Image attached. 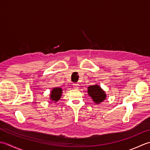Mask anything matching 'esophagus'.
<instances>
[{"label": "esophagus", "mask_w": 150, "mask_h": 150, "mask_svg": "<svg viewBox=\"0 0 150 150\" xmlns=\"http://www.w3.org/2000/svg\"><path fill=\"white\" fill-rule=\"evenodd\" d=\"M73 88L74 89H78L79 88V84H73Z\"/></svg>", "instance_id": "1"}]
</instances>
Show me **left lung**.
<instances>
[{
  "label": "left lung",
  "mask_w": 150,
  "mask_h": 150,
  "mask_svg": "<svg viewBox=\"0 0 150 150\" xmlns=\"http://www.w3.org/2000/svg\"><path fill=\"white\" fill-rule=\"evenodd\" d=\"M88 93L96 104H99L103 102L106 97L104 91L97 84L89 86L88 88Z\"/></svg>",
  "instance_id": "1"
}]
</instances>
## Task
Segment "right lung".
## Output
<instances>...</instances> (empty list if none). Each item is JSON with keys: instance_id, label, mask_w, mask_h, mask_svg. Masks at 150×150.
Masks as SVG:
<instances>
[{"instance_id": "right-lung-1", "label": "right lung", "mask_w": 150, "mask_h": 150, "mask_svg": "<svg viewBox=\"0 0 150 150\" xmlns=\"http://www.w3.org/2000/svg\"><path fill=\"white\" fill-rule=\"evenodd\" d=\"M62 90L60 88H53V90L51 91L50 93V99L56 103V102L58 101L60 97L62 96Z\"/></svg>"}]
</instances>
